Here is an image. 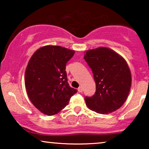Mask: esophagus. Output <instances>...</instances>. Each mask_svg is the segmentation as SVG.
I'll return each mask as SVG.
<instances>
[{"instance_id":"esophagus-1","label":"esophagus","mask_w":149,"mask_h":149,"mask_svg":"<svg viewBox=\"0 0 149 149\" xmlns=\"http://www.w3.org/2000/svg\"><path fill=\"white\" fill-rule=\"evenodd\" d=\"M78 91H79V92H82V91H83V87H79L78 88Z\"/></svg>"}]
</instances>
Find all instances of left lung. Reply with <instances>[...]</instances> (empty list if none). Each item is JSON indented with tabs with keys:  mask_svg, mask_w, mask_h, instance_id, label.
<instances>
[{
	"mask_svg": "<svg viewBox=\"0 0 149 149\" xmlns=\"http://www.w3.org/2000/svg\"><path fill=\"white\" fill-rule=\"evenodd\" d=\"M85 62L92 70L96 90L91 97H85L91 111L109 114L119 109L125 102L132 85L129 66L122 57L107 47L87 50Z\"/></svg>",
	"mask_w": 149,
	"mask_h": 149,
	"instance_id": "obj_1",
	"label": "left lung"
}]
</instances>
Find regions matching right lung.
Instances as JSON below:
<instances>
[{
  "instance_id": "add662e5",
  "label": "right lung",
  "mask_w": 149,
  "mask_h": 149,
  "mask_svg": "<svg viewBox=\"0 0 149 149\" xmlns=\"http://www.w3.org/2000/svg\"><path fill=\"white\" fill-rule=\"evenodd\" d=\"M74 51L47 45L32 55L26 67L25 85L28 96L36 109L54 115L68 104L77 92L68 83L66 65Z\"/></svg>"
}]
</instances>
